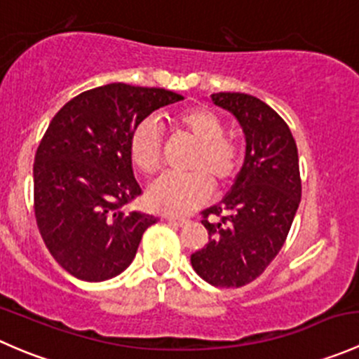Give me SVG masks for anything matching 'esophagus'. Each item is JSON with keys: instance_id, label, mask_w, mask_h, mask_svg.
Returning <instances> with one entry per match:
<instances>
[{"instance_id": "obj_1", "label": "esophagus", "mask_w": 359, "mask_h": 359, "mask_svg": "<svg viewBox=\"0 0 359 359\" xmlns=\"http://www.w3.org/2000/svg\"><path fill=\"white\" fill-rule=\"evenodd\" d=\"M165 219L168 220V222H172V224H177V226H184V224H187V219H184V217L165 215Z\"/></svg>"}]
</instances>
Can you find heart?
<instances>
[{"instance_id": "heart-1", "label": "heart", "mask_w": 359, "mask_h": 359, "mask_svg": "<svg viewBox=\"0 0 359 359\" xmlns=\"http://www.w3.org/2000/svg\"><path fill=\"white\" fill-rule=\"evenodd\" d=\"M173 126L180 135L196 142L187 168L191 172L165 175L147 191V201L165 213H187L212 194L213 184L226 186L241 166V147L226 135V125L206 106L177 112ZM128 153L144 175H154L163 165L161 128L154 119L137 123L128 137Z\"/></svg>"}]
</instances>
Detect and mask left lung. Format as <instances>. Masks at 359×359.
<instances>
[{
  "label": "left lung",
  "instance_id": "left-lung-1",
  "mask_svg": "<svg viewBox=\"0 0 359 359\" xmlns=\"http://www.w3.org/2000/svg\"><path fill=\"white\" fill-rule=\"evenodd\" d=\"M212 100L236 116L247 154L229 193L201 212L208 243L191 264L206 283L238 288L257 280L285 245L302 193L299 153L285 119L260 99L219 92Z\"/></svg>",
  "mask_w": 359,
  "mask_h": 359
}]
</instances>
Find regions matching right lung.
<instances>
[{
	"label": "right lung",
	"mask_w": 359,
	"mask_h": 359,
	"mask_svg": "<svg viewBox=\"0 0 359 359\" xmlns=\"http://www.w3.org/2000/svg\"><path fill=\"white\" fill-rule=\"evenodd\" d=\"M165 88L111 83L71 99L34 156V217L53 259L83 281L118 276L158 217L126 210L142 194L128 137L153 111L182 100Z\"/></svg>",
	"instance_id": "1"
}]
</instances>
